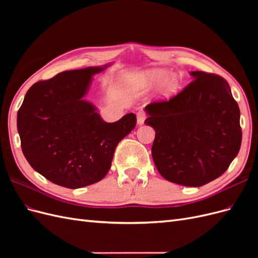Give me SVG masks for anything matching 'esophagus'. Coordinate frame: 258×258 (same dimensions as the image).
<instances>
[{"mask_svg": "<svg viewBox=\"0 0 258 258\" xmlns=\"http://www.w3.org/2000/svg\"><path fill=\"white\" fill-rule=\"evenodd\" d=\"M145 117H146V113L142 110H140L138 113H137V118H138V123L139 124H142L145 120Z\"/></svg>", "mask_w": 258, "mask_h": 258, "instance_id": "esophagus-1", "label": "esophagus"}]
</instances>
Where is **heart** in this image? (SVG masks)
Masks as SVG:
<instances>
[{
  "label": "heart",
  "mask_w": 258,
  "mask_h": 258,
  "mask_svg": "<svg viewBox=\"0 0 258 258\" xmlns=\"http://www.w3.org/2000/svg\"><path fill=\"white\" fill-rule=\"evenodd\" d=\"M169 76V73L166 71H162V70H152V71L147 72L146 74L143 75L142 77V82L146 85H152V84H158L161 83L162 81H165L167 77ZM177 86V81L172 77L166 82L165 86H163V92L166 95H169V93L173 92L176 89Z\"/></svg>",
  "instance_id": "heart-1"
}]
</instances>
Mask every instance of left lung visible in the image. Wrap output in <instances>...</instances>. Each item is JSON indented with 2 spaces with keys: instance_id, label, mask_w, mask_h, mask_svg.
I'll return each instance as SVG.
<instances>
[{
  "instance_id": "left-lung-1",
  "label": "left lung",
  "mask_w": 258,
  "mask_h": 258,
  "mask_svg": "<svg viewBox=\"0 0 258 258\" xmlns=\"http://www.w3.org/2000/svg\"><path fill=\"white\" fill-rule=\"evenodd\" d=\"M194 80L169 100L146 105L155 129L152 156L159 173L175 184L199 187L220 177L239 153L240 110L222 76L191 72Z\"/></svg>"
}]
</instances>
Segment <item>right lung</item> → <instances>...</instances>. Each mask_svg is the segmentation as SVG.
I'll return each mask as SVG.
<instances>
[{"label": "right lung", "mask_w": 258, "mask_h": 258, "mask_svg": "<svg viewBox=\"0 0 258 258\" xmlns=\"http://www.w3.org/2000/svg\"><path fill=\"white\" fill-rule=\"evenodd\" d=\"M103 69L66 71L35 83L17 114L22 153L30 166L67 188L101 181L111 168L117 144L137 124L134 113L105 122L83 100L91 76Z\"/></svg>", "instance_id": "1"}]
</instances>
